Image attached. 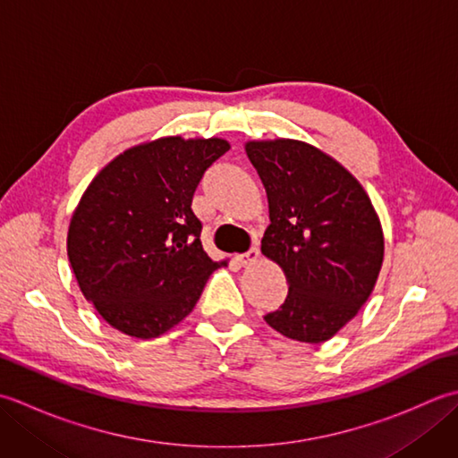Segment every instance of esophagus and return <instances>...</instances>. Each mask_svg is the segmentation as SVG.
Listing matches in <instances>:
<instances>
[{
  "label": "esophagus",
  "instance_id": "esophagus-1",
  "mask_svg": "<svg viewBox=\"0 0 458 458\" xmlns=\"http://www.w3.org/2000/svg\"><path fill=\"white\" fill-rule=\"evenodd\" d=\"M238 258V261L242 266H250V264H254V261H258V258H259V250L258 248H251V250H248L246 254H240V256H236Z\"/></svg>",
  "mask_w": 458,
  "mask_h": 458
}]
</instances>
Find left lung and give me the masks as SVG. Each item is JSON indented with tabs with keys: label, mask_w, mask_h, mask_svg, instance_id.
Listing matches in <instances>:
<instances>
[{
	"label": "left lung",
	"mask_w": 458,
	"mask_h": 458,
	"mask_svg": "<svg viewBox=\"0 0 458 458\" xmlns=\"http://www.w3.org/2000/svg\"><path fill=\"white\" fill-rule=\"evenodd\" d=\"M246 153L269 202L261 254L289 284L266 323L299 343H325L372 293L384 261L382 224L362 184L313 145L248 141Z\"/></svg>",
	"instance_id": "8db88e82"
}]
</instances>
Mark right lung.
Wrapping results in <instances>:
<instances>
[{"instance_id": "right-lung-1", "label": "right lung", "mask_w": 458, "mask_h": 458, "mask_svg": "<svg viewBox=\"0 0 458 458\" xmlns=\"http://www.w3.org/2000/svg\"><path fill=\"white\" fill-rule=\"evenodd\" d=\"M230 149L210 140L161 138L123 151L96 174L68 226L66 251L86 301L123 335L155 338L197 305L214 269L192 197Z\"/></svg>"}]
</instances>
